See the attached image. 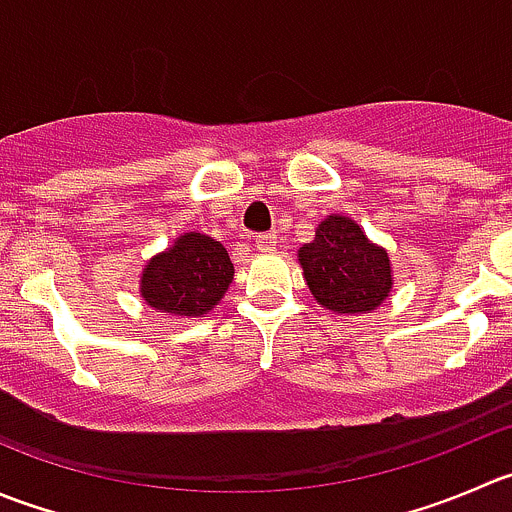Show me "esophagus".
I'll return each instance as SVG.
<instances>
[{
  "instance_id": "obj_1",
  "label": "esophagus",
  "mask_w": 512,
  "mask_h": 512,
  "mask_svg": "<svg viewBox=\"0 0 512 512\" xmlns=\"http://www.w3.org/2000/svg\"><path fill=\"white\" fill-rule=\"evenodd\" d=\"M252 242H255L257 250L267 252L275 245V235H272V232H257V235H252Z\"/></svg>"
}]
</instances>
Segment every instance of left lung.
I'll return each mask as SVG.
<instances>
[{
    "instance_id": "8db88e82",
    "label": "left lung",
    "mask_w": 512,
    "mask_h": 512,
    "mask_svg": "<svg viewBox=\"0 0 512 512\" xmlns=\"http://www.w3.org/2000/svg\"><path fill=\"white\" fill-rule=\"evenodd\" d=\"M297 255L315 300L337 315L375 310L393 287L388 252L372 245L350 217H327Z\"/></svg>"
}]
</instances>
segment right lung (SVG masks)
Masks as SVG:
<instances>
[{
	"instance_id": "1",
	"label": "right lung",
	"mask_w": 512,
	"mask_h": 512,
	"mask_svg": "<svg viewBox=\"0 0 512 512\" xmlns=\"http://www.w3.org/2000/svg\"><path fill=\"white\" fill-rule=\"evenodd\" d=\"M235 267L220 242L185 232L142 272L140 292L150 307L175 317H202L220 302Z\"/></svg>"
}]
</instances>
